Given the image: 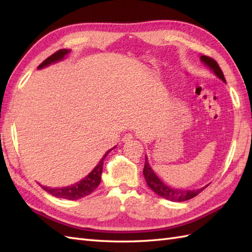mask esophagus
<instances>
[{"label":"esophagus","mask_w":252,"mask_h":252,"mask_svg":"<svg viewBox=\"0 0 252 252\" xmlns=\"http://www.w3.org/2000/svg\"><path fill=\"white\" fill-rule=\"evenodd\" d=\"M133 137H134V136H133L132 133H126V134L122 137V141L123 142H129V141L132 140Z\"/></svg>","instance_id":"obj_1"}]
</instances>
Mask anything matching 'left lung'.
Returning <instances> with one entry per match:
<instances>
[{
    "mask_svg": "<svg viewBox=\"0 0 252 252\" xmlns=\"http://www.w3.org/2000/svg\"><path fill=\"white\" fill-rule=\"evenodd\" d=\"M201 62L207 65L211 70L217 74V77L220 78L223 82H225V78H224V74L221 70V68L219 67L218 63L213 60V58L202 55L200 56ZM143 174L145 176L146 183L149 186V189L154 190L156 194L160 197L164 198V199H168L170 201H185V200H189L191 198L196 197L199 192H201L203 189L208 186L201 187L199 189H192V190H187V189H174V187H170L168 185H165L163 182L160 180L156 173L154 172L153 169L151 168V165L148 164L147 161V157L145 158V165H144V170H143Z\"/></svg>",
    "mask_w": 252,
    "mask_h": 252,
    "instance_id": "1",
    "label": "left lung"
}]
</instances>
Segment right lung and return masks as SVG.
Returning <instances> with one entry per match:
<instances>
[{"label": "right lung", "instance_id": "right-lung-1", "mask_svg": "<svg viewBox=\"0 0 252 252\" xmlns=\"http://www.w3.org/2000/svg\"><path fill=\"white\" fill-rule=\"evenodd\" d=\"M68 53H70V51L66 50V49H63V50L55 52L54 54H52L50 57H47L43 63H40L37 69H41V68L51 65V63H53L62 61L63 58L68 54ZM114 148H116V147H114ZM114 148L109 149V151L104 155L103 158L100 159L98 164L92 170V172L85 176L83 180L79 181L78 183H74L73 185L66 186V187H57V189H51V187H46V186H42V185H40V186L45 191H47L49 194L53 195L54 197L63 198V199H68V200H77V199H80V198L90 195L91 192L94 191L96 189H97V186L99 185L100 180H101L100 175H101V171H103L104 160H105L107 155H108Z\"/></svg>", "mask_w": 252, "mask_h": 252}]
</instances>
